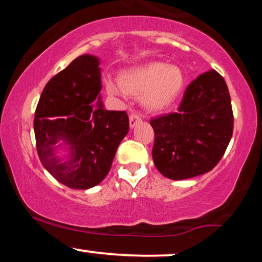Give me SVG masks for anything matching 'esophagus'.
Masks as SVG:
<instances>
[{
  "label": "esophagus",
  "mask_w": 262,
  "mask_h": 262,
  "mask_svg": "<svg viewBox=\"0 0 262 262\" xmlns=\"http://www.w3.org/2000/svg\"><path fill=\"white\" fill-rule=\"evenodd\" d=\"M141 122V117L139 114L137 113H132L130 116H129V124H130L132 128H134L135 125L138 124V123Z\"/></svg>",
  "instance_id": "esophagus-1"
}]
</instances>
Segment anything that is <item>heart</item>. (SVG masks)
<instances>
[{"instance_id":"b5f03b06","label":"heart","mask_w":262,"mask_h":262,"mask_svg":"<svg viewBox=\"0 0 262 262\" xmlns=\"http://www.w3.org/2000/svg\"><path fill=\"white\" fill-rule=\"evenodd\" d=\"M185 76L181 69L165 62L152 61L121 76V81L107 77L104 87L108 95L125 97L127 93L141 96L148 111H161L169 107L181 93Z\"/></svg>"}]
</instances>
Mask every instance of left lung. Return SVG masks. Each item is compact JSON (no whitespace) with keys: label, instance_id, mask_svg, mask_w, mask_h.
<instances>
[{"label":"left lung","instance_id":"1","mask_svg":"<svg viewBox=\"0 0 262 262\" xmlns=\"http://www.w3.org/2000/svg\"><path fill=\"white\" fill-rule=\"evenodd\" d=\"M152 160L171 180L208 172L223 158L233 135L230 95L223 77L207 71L187 86L177 112L150 121Z\"/></svg>","mask_w":262,"mask_h":262}]
</instances>
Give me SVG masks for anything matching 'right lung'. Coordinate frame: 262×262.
<instances>
[{
  "mask_svg": "<svg viewBox=\"0 0 262 262\" xmlns=\"http://www.w3.org/2000/svg\"><path fill=\"white\" fill-rule=\"evenodd\" d=\"M98 65L92 55L75 59L45 85L35 110L39 159L54 179L75 189L91 188L107 176L129 130L125 111L103 108ZM96 99L98 103L93 104ZM59 140L69 146L64 163L55 155Z\"/></svg>",
  "mask_w": 262,
  "mask_h": 262,
  "instance_id": "add662e5",
  "label": "right lung"
}]
</instances>
